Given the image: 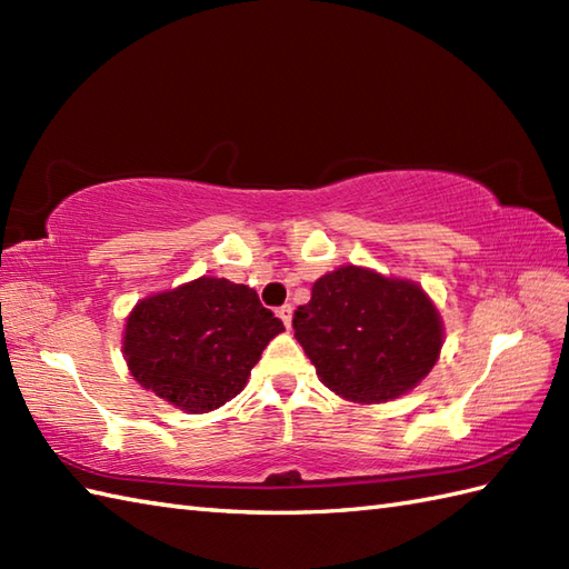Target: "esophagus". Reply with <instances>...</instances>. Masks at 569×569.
Instances as JSON below:
<instances>
[{
  "instance_id": "1",
  "label": "esophagus",
  "mask_w": 569,
  "mask_h": 569,
  "mask_svg": "<svg viewBox=\"0 0 569 569\" xmlns=\"http://www.w3.org/2000/svg\"><path fill=\"white\" fill-rule=\"evenodd\" d=\"M276 312H278V318L283 320L286 328H291V320H293V306H291V303H286V306L278 308Z\"/></svg>"
}]
</instances>
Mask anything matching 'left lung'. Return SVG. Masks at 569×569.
<instances>
[{"label": "left lung", "instance_id": "left-lung-1", "mask_svg": "<svg viewBox=\"0 0 569 569\" xmlns=\"http://www.w3.org/2000/svg\"><path fill=\"white\" fill-rule=\"evenodd\" d=\"M293 330L320 381L357 403L410 391L442 347L440 316L420 286L359 266L318 278Z\"/></svg>", "mask_w": 569, "mask_h": 569}]
</instances>
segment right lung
<instances>
[{
  "instance_id": "obj_1",
  "label": "right lung",
  "mask_w": 569,
  "mask_h": 569,
  "mask_svg": "<svg viewBox=\"0 0 569 569\" xmlns=\"http://www.w3.org/2000/svg\"><path fill=\"white\" fill-rule=\"evenodd\" d=\"M281 330L253 288L202 276L131 310L124 355L143 389L188 413H208L244 389Z\"/></svg>"
}]
</instances>
